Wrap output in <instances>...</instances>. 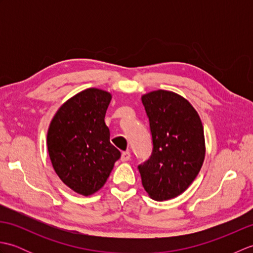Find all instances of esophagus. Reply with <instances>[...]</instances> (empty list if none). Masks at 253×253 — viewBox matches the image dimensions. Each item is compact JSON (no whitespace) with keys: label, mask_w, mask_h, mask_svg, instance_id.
<instances>
[{"label":"esophagus","mask_w":253,"mask_h":253,"mask_svg":"<svg viewBox=\"0 0 253 253\" xmlns=\"http://www.w3.org/2000/svg\"><path fill=\"white\" fill-rule=\"evenodd\" d=\"M129 159H130V152L129 151H125V152L122 153V157H121L122 162H127V161Z\"/></svg>","instance_id":"1"}]
</instances>
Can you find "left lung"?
<instances>
[{"label": "left lung", "instance_id": "1", "mask_svg": "<svg viewBox=\"0 0 253 253\" xmlns=\"http://www.w3.org/2000/svg\"><path fill=\"white\" fill-rule=\"evenodd\" d=\"M152 136V153L138 165L142 186L157 201L173 199L195 180L204 161L203 126L179 94L157 90L142 95Z\"/></svg>", "mask_w": 253, "mask_h": 253}]
</instances>
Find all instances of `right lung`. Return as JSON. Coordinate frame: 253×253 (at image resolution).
<instances>
[{"instance_id":"1","label":"right lung","mask_w":253,"mask_h":253,"mask_svg":"<svg viewBox=\"0 0 253 253\" xmlns=\"http://www.w3.org/2000/svg\"><path fill=\"white\" fill-rule=\"evenodd\" d=\"M112 99L89 88L64 103L47 130V151L55 173L75 192L90 196L109 178L120 150L110 142L105 113Z\"/></svg>"}]
</instances>
